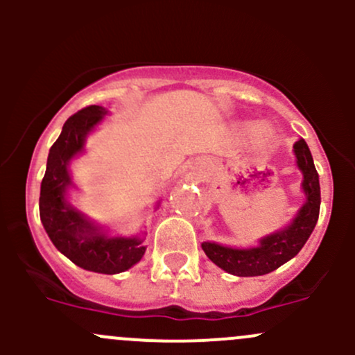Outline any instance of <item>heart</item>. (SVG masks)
<instances>
[{
    "label": "heart",
    "mask_w": 355,
    "mask_h": 355,
    "mask_svg": "<svg viewBox=\"0 0 355 355\" xmlns=\"http://www.w3.org/2000/svg\"><path fill=\"white\" fill-rule=\"evenodd\" d=\"M247 134L257 135V144H259L261 148H264V146H270L275 139L273 130H270V128H261L259 130L256 125H249V127H247Z\"/></svg>",
    "instance_id": "heart-1"
}]
</instances>
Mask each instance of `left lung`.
Listing matches in <instances>:
<instances>
[{
  "label": "left lung",
  "mask_w": 355,
  "mask_h": 355,
  "mask_svg": "<svg viewBox=\"0 0 355 355\" xmlns=\"http://www.w3.org/2000/svg\"><path fill=\"white\" fill-rule=\"evenodd\" d=\"M293 153L297 157V166L304 175L302 189L306 192V204L300 207L299 214L288 227L264 237L261 244L252 249H232L213 242H202L206 256L227 273L235 277H261L271 273L297 256L313 234L320 216V177L304 139H299L293 144Z\"/></svg>",
  "instance_id": "1"
}]
</instances>
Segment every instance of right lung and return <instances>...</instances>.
<instances>
[{
    "instance_id": "obj_1",
    "label": "right lung",
    "mask_w": 355,
    "mask_h": 355,
    "mask_svg": "<svg viewBox=\"0 0 355 355\" xmlns=\"http://www.w3.org/2000/svg\"><path fill=\"white\" fill-rule=\"evenodd\" d=\"M108 113L103 106H85L63 125V130L48 155L46 173L41 182L39 214L46 234L71 263L87 271L114 275L128 270L144 256L146 247L139 237L108 239L67 202L71 185L68 161L84 149L89 132Z\"/></svg>"
}]
</instances>
